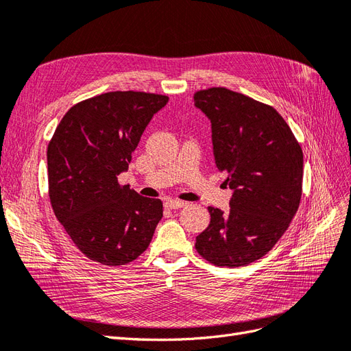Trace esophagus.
<instances>
[{
	"instance_id": "34e87169",
	"label": "esophagus",
	"mask_w": 351,
	"mask_h": 351,
	"mask_svg": "<svg viewBox=\"0 0 351 351\" xmlns=\"http://www.w3.org/2000/svg\"><path fill=\"white\" fill-rule=\"evenodd\" d=\"M165 206L167 207V208H181V207H184V206H186V203L185 202H181V199H173V198H167L166 202H165Z\"/></svg>"
}]
</instances>
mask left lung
Wrapping results in <instances>:
<instances>
[{"mask_svg":"<svg viewBox=\"0 0 351 351\" xmlns=\"http://www.w3.org/2000/svg\"><path fill=\"white\" fill-rule=\"evenodd\" d=\"M212 123L216 167L234 189L229 212L207 207L210 223L195 239L198 254L239 267L267 254L284 235L302 198L303 152L274 107L226 88L194 95Z\"/></svg>","mask_w":351,"mask_h":351,"instance_id":"obj_1","label":"left lung"}]
</instances>
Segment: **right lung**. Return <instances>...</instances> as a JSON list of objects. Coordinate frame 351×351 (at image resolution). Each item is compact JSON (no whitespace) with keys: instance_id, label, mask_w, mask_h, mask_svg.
I'll return each mask as SVG.
<instances>
[{"instance_id":"add662e5","label":"right lung","mask_w":351,"mask_h":351,"mask_svg":"<svg viewBox=\"0 0 351 351\" xmlns=\"http://www.w3.org/2000/svg\"><path fill=\"white\" fill-rule=\"evenodd\" d=\"M166 95L116 91L73 106L47 149L54 215L81 252L108 266L131 263L152 243L163 203L117 176L128 170L149 120Z\"/></svg>"}]
</instances>
